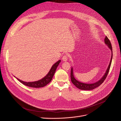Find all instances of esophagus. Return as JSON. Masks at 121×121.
Segmentation results:
<instances>
[{
  "instance_id": "esophagus-1",
  "label": "esophagus",
  "mask_w": 121,
  "mask_h": 121,
  "mask_svg": "<svg viewBox=\"0 0 121 121\" xmlns=\"http://www.w3.org/2000/svg\"><path fill=\"white\" fill-rule=\"evenodd\" d=\"M68 59V57L67 55H64L62 57V60L64 61H66Z\"/></svg>"
}]
</instances>
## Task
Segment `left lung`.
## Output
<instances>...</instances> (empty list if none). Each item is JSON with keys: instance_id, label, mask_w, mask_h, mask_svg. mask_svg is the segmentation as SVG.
Here are the masks:
<instances>
[{"instance_id": "obj_1", "label": "left lung", "mask_w": 121, "mask_h": 121, "mask_svg": "<svg viewBox=\"0 0 121 121\" xmlns=\"http://www.w3.org/2000/svg\"><path fill=\"white\" fill-rule=\"evenodd\" d=\"M104 42L106 44V45H107L109 49L111 50L112 52V55H111V60L110 61V63L109 64L108 67L107 68V69H106V71L103 76V77L101 78L98 81L95 82L94 83L92 84H87V83H82L81 82H79V81L77 80L76 79L74 76H73V68H71V81L72 82V83L73 84H74L76 87H77L80 90H91L92 89H94L98 87H99L100 85L102 84L103 82H104V80L107 77V75L110 69V66L111 64V62H112V48L111 46V43H110V40L108 39V38L107 37V36L105 37V39H104Z\"/></svg>"}]
</instances>
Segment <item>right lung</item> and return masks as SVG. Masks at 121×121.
<instances>
[{
    "instance_id": "1",
    "label": "right lung",
    "mask_w": 121,
    "mask_h": 121,
    "mask_svg": "<svg viewBox=\"0 0 121 121\" xmlns=\"http://www.w3.org/2000/svg\"><path fill=\"white\" fill-rule=\"evenodd\" d=\"M61 62V60H59V61H57L56 63H55L54 65L51 68L49 72L42 79L38 80L34 82H24L23 81H22L20 79L17 78V79L20 81L23 84L26 85L28 87H33V88H40L46 86L48 84L49 82L52 81L53 75L54 74V73L55 72L56 69H57V67L59 65L60 62Z\"/></svg>"
}]
</instances>
